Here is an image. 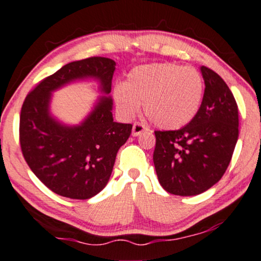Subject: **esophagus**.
Segmentation results:
<instances>
[{
	"mask_svg": "<svg viewBox=\"0 0 261 261\" xmlns=\"http://www.w3.org/2000/svg\"><path fill=\"white\" fill-rule=\"evenodd\" d=\"M145 131H147V128L145 127L144 125L140 124V122H135L133 126V136H139L141 135L142 133H145Z\"/></svg>",
	"mask_w": 261,
	"mask_h": 261,
	"instance_id": "1",
	"label": "esophagus"
}]
</instances>
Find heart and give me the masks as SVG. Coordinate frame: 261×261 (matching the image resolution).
<instances>
[{"label": "heart", "instance_id": "1", "mask_svg": "<svg viewBox=\"0 0 261 261\" xmlns=\"http://www.w3.org/2000/svg\"><path fill=\"white\" fill-rule=\"evenodd\" d=\"M204 82L198 70L174 63H152L133 68L125 83L116 84L113 96L117 109L131 117L140 109L152 124L174 130L190 124L198 114Z\"/></svg>", "mask_w": 261, "mask_h": 261}]
</instances>
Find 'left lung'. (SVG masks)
I'll return each instance as SVG.
<instances>
[{"instance_id": "left-lung-1", "label": "left lung", "mask_w": 261, "mask_h": 261, "mask_svg": "<svg viewBox=\"0 0 261 261\" xmlns=\"http://www.w3.org/2000/svg\"><path fill=\"white\" fill-rule=\"evenodd\" d=\"M204 95L196 117L179 130L154 131L153 163L160 185L176 196L210 190L227 171L239 136L238 105L216 71L200 67Z\"/></svg>"}]
</instances>
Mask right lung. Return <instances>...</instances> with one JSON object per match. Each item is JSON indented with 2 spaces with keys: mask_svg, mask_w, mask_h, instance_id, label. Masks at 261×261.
I'll list each match as a JSON object with an SVG mask.
<instances>
[{
  "mask_svg": "<svg viewBox=\"0 0 261 261\" xmlns=\"http://www.w3.org/2000/svg\"><path fill=\"white\" fill-rule=\"evenodd\" d=\"M116 63L104 57L75 61L43 79L25 98L19 117V142L25 162L59 196L89 199L104 190L119 148L133 125L114 121L111 80ZM96 81L102 95L76 125L65 124L50 110L54 91L76 81Z\"/></svg>",
  "mask_w": 261,
  "mask_h": 261,
  "instance_id": "add662e5",
  "label": "right lung"
}]
</instances>
